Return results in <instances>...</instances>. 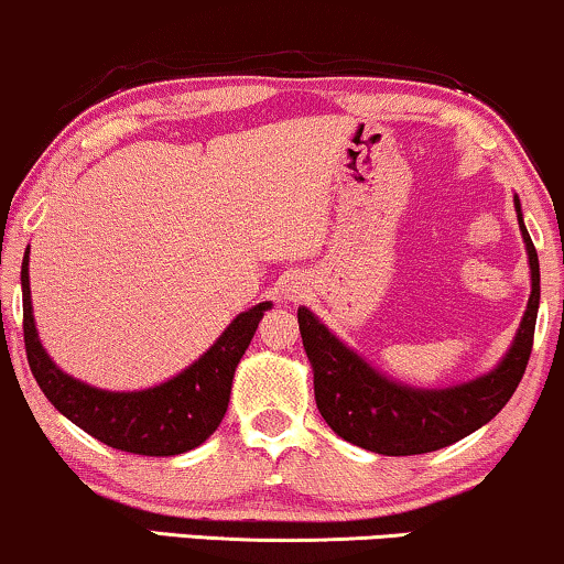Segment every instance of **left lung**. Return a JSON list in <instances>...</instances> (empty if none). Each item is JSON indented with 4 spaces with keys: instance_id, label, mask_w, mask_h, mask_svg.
<instances>
[{
    "instance_id": "8db88e82",
    "label": "left lung",
    "mask_w": 564,
    "mask_h": 564,
    "mask_svg": "<svg viewBox=\"0 0 564 564\" xmlns=\"http://www.w3.org/2000/svg\"><path fill=\"white\" fill-rule=\"evenodd\" d=\"M531 299L510 351L495 372L445 390H413L375 372L361 356L340 344L306 306H299V333L315 372V401L327 426L351 445L380 455H422L453 445L484 426L516 393L529 365L539 312V254L525 231Z\"/></svg>"
}]
</instances>
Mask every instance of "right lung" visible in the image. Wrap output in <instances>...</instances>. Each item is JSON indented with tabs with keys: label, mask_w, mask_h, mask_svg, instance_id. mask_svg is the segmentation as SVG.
Returning a JSON list of instances; mask_svg holds the SVG:
<instances>
[{
	"label": "right lung",
	"mask_w": 564,
	"mask_h": 564,
	"mask_svg": "<svg viewBox=\"0 0 564 564\" xmlns=\"http://www.w3.org/2000/svg\"><path fill=\"white\" fill-rule=\"evenodd\" d=\"M23 335L31 372L52 405L104 445L134 455H180L203 445L229 409L231 380L270 302L234 319L195 365L138 393H109L64 375L48 359L33 323L28 252L23 258Z\"/></svg>",
	"instance_id": "obj_1"
}]
</instances>
